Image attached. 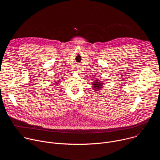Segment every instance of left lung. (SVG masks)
<instances>
[{
	"label": "left lung",
	"mask_w": 160,
	"mask_h": 160,
	"mask_svg": "<svg viewBox=\"0 0 160 160\" xmlns=\"http://www.w3.org/2000/svg\"><path fill=\"white\" fill-rule=\"evenodd\" d=\"M92 88L93 90H96V91H99L100 90H101V88H102L103 87V83L102 81L97 79V80H94V82H92Z\"/></svg>",
	"instance_id": "obj_1"
}]
</instances>
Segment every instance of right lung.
<instances>
[{
  "instance_id": "1",
  "label": "right lung",
  "mask_w": 160,
  "mask_h": 160,
  "mask_svg": "<svg viewBox=\"0 0 160 160\" xmlns=\"http://www.w3.org/2000/svg\"><path fill=\"white\" fill-rule=\"evenodd\" d=\"M58 82H58V81H56V82H55V83H54V84H55V85H58V84H59V83H58Z\"/></svg>"
}]
</instances>
